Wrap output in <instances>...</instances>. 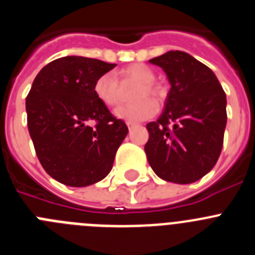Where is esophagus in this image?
Segmentation results:
<instances>
[{"instance_id":"1","label":"esophagus","mask_w":255,"mask_h":255,"mask_svg":"<svg viewBox=\"0 0 255 255\" xmlns=\"http://www.w3.org/2000/svg\"><path fill=\"white\" fill-rule=\"evenodd\" d=\"M126 125H128V128H129V129H132V128L135 126V124L134 123H126Z\"/></svg>"}]
</instances>
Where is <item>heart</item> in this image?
<instances>
[{"instance_id":"b5f03b06","label":"heart","mask_w":255,"mask_h":255,"mask_svg":"<svg viewBox=\"0 0 255 255\" xmlns=\"http://www.w3.org/2000/svg\"><path fill=\"white\" fill-rule=\"evenodd\" d=\"M124 82H138L134 91V103L123 105L115 110V115L119 119L136 123L148 120L158 111V106L152 98L147 96L157 97L159 94L158 87L154 83V74L152 70L140 64H134L125 67L119 73ZM94 94L107 107H114L120 101V85L119 80L112 73H106L98 76L94 82Z\"/></svg>"}]
</instances>
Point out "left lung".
Returning <instances> with one entry per match:
<instances>
[{
    "label": "left lung",
    "instance_id": "1",
    "mask_svg": "<svg viewBox=\"0 0 255 255\" xmlns=\"http://www.w3.org/2000/svg\"><path fill=\"white\" fill-rule=\"evenodd\" d=\"M149 62L163 69L171 89L158 120L147 124L144 150L157 176L190 184L208 173L220 157L226 94L215 73L185 52L170 51Z\"/></svg>",
    "mask_w": 255,
    "mask_h": 255
}]
</instances>
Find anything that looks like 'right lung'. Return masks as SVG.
<instances>
[{"instance_id":"add662e5","label":"right lung","mask_w":255,"mask_h":255,"mask_svg":"<svg viewBox=\"0 0 255 255\" xmlns=\"http://www.w3.org/2000/svg\"><path fill=\"white\" fill-rule=\"evenodd\" d=\"M116 66L67 56L35 76L26 96L28 129L42 167L67 186H88L107 176L128 134L94 94L97 78Z\"/></svg>"}]
</instances>
